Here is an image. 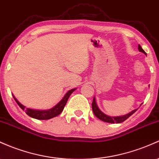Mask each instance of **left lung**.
Segmentation results:
<instances>
[{"label": "left lung", "mask_w": 159, "mask_h": 159, "mask_svg": "<svg viewBox=\"0 0 159 159\" xmlns=\"http://www.w3.org/2000/svg\"><path fill=\"white\" fill-rule=\"evenodd\" d=\"M138 50L139 51L142 52V53H146V52L143 50V48H141V46L139 44L138 46ZM92 109H93V111L94 115H95V116L97 117V118H98L99 120H101V121L108 122V123H117V124L121 123V122L125 121V120L128 119L129 117L132 116V115H133L134 113L137 110V109H134V110L130 111V112L128 113V114L125 115V116H117V117L109 116H107V115L104 114V113L99 109V107L97 106V102H96L95 98H94V97L93 99V102H92Z\"/></svg>", "instance_id": "obj_1"}]
</instances>
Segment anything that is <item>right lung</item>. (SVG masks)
I'll use <instances>...</instances> for the list:
<instances>
[{
	"mask_svg": "<svg viewBox=\"0 0 159 159\" xmlns=\"http://www.w3.org/2000/svg\"><path fill=\"white\" fill-rule=\"evenodd\" d=\"M75 88L71 89V90H69V91L66 93V95L64 96L63 98L62 99V100H61L58 104H57V105L52 108V109H48V110H35V109L25 108V106H24L22 104H21L20 102L16 99L14 96H13V98H14L16 102V103L18 104L19 106H20L22 110L25 111V112L29 116L38 120H48L50 119V118H54V117L59 116V115L62 112L64 107H65L66 102H67L68 99L69 98L71 94L72 93V92L75 91Z\"/></svg>",
	"mask_w": 159,
	"mask_h": 159,
	"instance_id": "add662e5",
	"label": "right lung"
}]
</instances>
